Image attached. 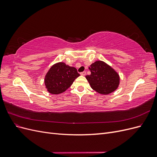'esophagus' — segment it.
<instances>
[{"label": "esophagus", "instance_id": "obj_1", "mask_svg": "<svg viewBox=\"0 0 157 157\" xmlns=\"http://www.w3.org/2000/svg\"><path fill=\"white\" fill-rule=\"evenodd\" d=\"M86 71H83V72H81V73H80V75H82V76H85V75H86Z\"/></svg>", "mask_w": 157, "mask_h": 157}]
</instances>
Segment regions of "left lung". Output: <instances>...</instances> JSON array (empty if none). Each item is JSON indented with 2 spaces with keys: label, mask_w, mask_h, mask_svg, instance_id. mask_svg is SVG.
<instances>
[{
  "label": "left lung",
  "mask_w": 157,
  "mask_h": 157,
  "mask_svg": "<svg viewBox=\"0 0 157 157\" xmlns=\"http://www.w3.org/2000/svg\"><path fill=\"white\" fill-rule=\"evenodd\" d=\"M91 74L86 78L91 88L99 94L107 95L115 91L120 83L118 74L102 61H96L89 67Z\"/></svg>",
  "instance_id": "obj_1"
}]
</instances>
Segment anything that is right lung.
<instances>
[{
	"instance_id": "right-lung-1",
	"label": "right lung",
	"mask_w": 157,
	"mask_h": 157,
	"mask_svg": "<svg viewBox=\"0 0 157 157\" xmlns=\"http://www.w3.org/2000/svg\"><path fill=\"white\" fill-rule=\"evenodd\" d=\"M79 76L75 67H70L63 62L57 63L52 66L45 76L46 88L52 94L63 93Z\"/></svg>"
}]
</instances>
